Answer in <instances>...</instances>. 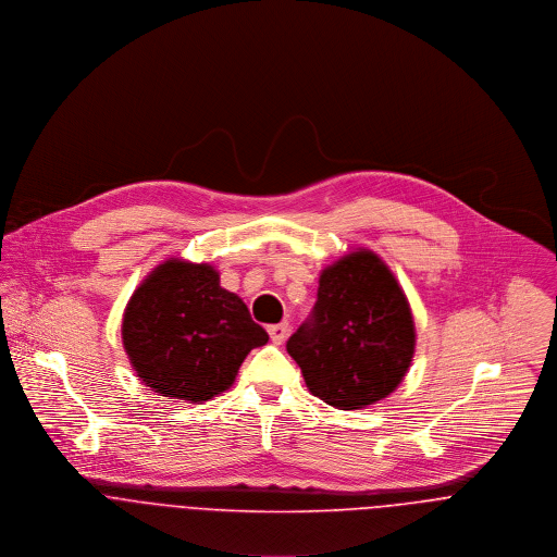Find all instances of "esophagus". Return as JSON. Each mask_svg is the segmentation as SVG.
<instances>
[{
  "label": "esophagus",
  "mask_w": 557,
  "mask_h": 557,
  "mask_svg": "<svg viewBox=\"0 0 557 557\" xmlns=\"http://www.w3.org/2000/svg\"><path fill=\"white\" fill-rule=\"evenodd\" d=\"M268 334H270L274 345H283L287 334H289V323H274V325L268 327Z\"/></svg>",
  "instance_id": "obj_1"
}]
</instances>
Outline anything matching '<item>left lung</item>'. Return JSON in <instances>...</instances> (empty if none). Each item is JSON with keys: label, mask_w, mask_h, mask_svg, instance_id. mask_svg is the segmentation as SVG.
I'll return each mask as SVG.
<instances>
[{"label": "left lung", "mask_w": 557, "mask_h": 557, "mask_svg": "<svg viewBox=\"0 0 557 557\" xmlns=\"http://www.w3.org/2000/svg\"><path fill=\"white\" fill-rule=\"evenodd\" d=\"M413 345V319L397 278L375 252L358 250L321 272L318 302L289 336L287 351L315 397L360 409L403 382Z\"/></svg>", "instance_id": "obj_1"}]
</instances>
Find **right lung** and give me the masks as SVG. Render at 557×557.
<instances>
[{"label": "right lung", "mask_w": 557, "mask_h": 557, "mask_svg": "<svg viewBox=\"0 0 557 557\" xmlns=\"http://www.w3.org/2000/svg\"><path fill=\"white\" fill-rule=\"evenodd\" d=\"M124 349L146 386L201 403L227 391L250 349L268 343L236 294L206 263L169 259L133 294Z\"/></svg>", "instance_id": "obj_1"}]
</instances>
